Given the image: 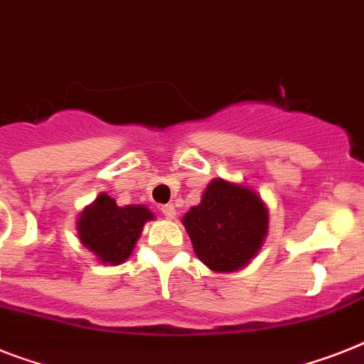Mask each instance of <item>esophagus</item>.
<instances>
[{
  "label": "esophagus",
  "instance_id": "1",
  "mask_svg": "<svg viewBox=\"0 0 364 364\" xmlns=\"http://www.w3.org/2000/svg\"><path fill=\"white\" fill-rule=\"evenodd\" d=\"M161 213H163V215L166 216L168 220H172L173 216H176V207H173V205H163V207H161Z\"/></svg>",
  "mask_w": 364,
  "mask_h": 364
}]
</instances>
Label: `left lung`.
Wrapping results in <instances>:
<instances>
[{"label": "left lung", "mask_w": 364, "mask_h": 364, "mask_svg": "<svg viewBox=\"0 0 364 364\" xmlns=\"http://www.w3.org/2000/svg\"><path fill=\"white\" fill-rule=\"evenodd\" d=\"M268 207L242 183L213 179L181 224L196 257L209 270L229 274L248 267L268 235Z\"/></svg>", "instance_id": "left-lung-1"}]
</instances>
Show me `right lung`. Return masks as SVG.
Segmentation results:
<instances>
[{"instance_id":"right-lung-1","label":"right lung","mask_w":364,"mask_h":364,"mask_svg":"<svg viewBox=\"0 0 364 364\" xmlns=\"http://www.w3.org/2000/svg\"><path fill=\"white\" fill-rule=\"evenodd\" d=\"M149 220H155V215L146 205L120 207L114 198L102 192L79 213V242L100 262L116 267L133 253Z\"/></svg>"}]
</instances>
